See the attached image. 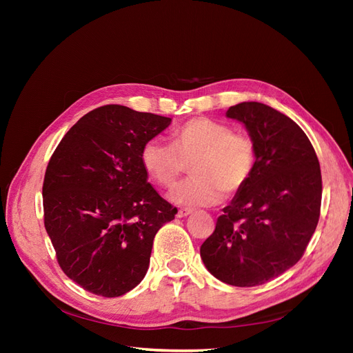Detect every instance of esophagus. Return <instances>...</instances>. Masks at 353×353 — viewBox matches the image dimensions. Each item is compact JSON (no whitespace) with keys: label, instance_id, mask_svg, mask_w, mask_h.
<instances>
[{"label":"esophagus","instance_id":"obj_1","mask_svg":"<svg viewBox=\"0 0 353 353\" xmlns=\"http://www.w3.org/2000/svg\"><path fill=\"white\" fill-rule=\"evenodd\" d=\"M191 212H193V209H188V208H181V209L178 210V213H176V216H178V218H184V216H188Z\"/></svg>","mask_w":353,"mask_h":353}]
</instances>
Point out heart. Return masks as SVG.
I'll list each match as a JSON object with an SVG mask.
<instances>
[{
  "label": "heart",
  "mask_w": 353,
  "mask_h": 353,
  "mask_svg": "<svg viewBox=\"0 0 353 353\" xmlns=\"http://www.w3.org/2000/svg\"><path fill=\"white\" fill-rule=\"evenodd\" d=\"M169 141L148 140L141 148V165L156 184L172 188L191 162L193 176L170 193L178 205H218L223 193L234 196L245 187L258 162L250 135L209 117H193L175 128Z\"/></svg>",
  "instance_id": "1"
}]
</instances>
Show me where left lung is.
Masks as SVG:
<instances>
[{
	"instance_id": "obj_1",
	"label": "left lung",
	"mask_w": 353,
	"mask_h": 353,
	"mask_svg": "<svg viewBox=\"0 0 353 353\" xmlns=\"http://www.w3.org/2000/svg\"><path fill=\"white\" fill-rule=\"evenodd\" d=\"M227 116L248 128L258 162L249 183L222 209L200 256L222 283L253 287L301 261L321 210V169L302 128L279 110L248 101Z\"/></svg>"
}]
</instances>
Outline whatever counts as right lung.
Wrapping results in <instances>:
<instances>
[{
	"instance_id": "right-lung-1",
	"label": "right lung",
	"mask_w": 353,
	"mask_h": 353,
	"mask_svg": "<svg viewBox=\"0 0 353 353\" xmlns=\"http://www.w3.org/2000/svg\"><path fill=\"white\" fill-rule=\"evenodd\" d=\"M170 117L101 105L82 116L52 153L42 184L56 258L83 290L117 297L147 274L153 240L176 208L147 183L141 148Z\"/></svg>"
}]
</instances>
